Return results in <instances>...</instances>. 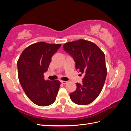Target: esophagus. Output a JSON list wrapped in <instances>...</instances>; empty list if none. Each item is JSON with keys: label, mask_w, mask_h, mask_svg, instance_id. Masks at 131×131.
Segmentation results:
<instances>
[{"label": "esophagus", "mask_w": 131, "mask_h": 131, "mask_svg": "<svg viewBox=\"0 0 131 131\" xmlns=\"http://www.w3.org/2000/svg\"><path fill=\"white\" fill-rule=\"evenodd\" d=\"M61 82L62 83V84H66L67 83V81H61Z\"/></svg>", "instance_id": "1"}]
</instances>
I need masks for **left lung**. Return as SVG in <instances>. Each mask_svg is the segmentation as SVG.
<instances>
[{
	"instance_id": "1",
	"label": "left lung",
	"mask_w": 131,
	"mask_h": 131,
	"mask_svg": "<svg viewBox=\"0 0 131 131\" xmlns=\"http://www.w3.org/2000/svg\"><path fill=\"white\" fill-rule=\"evenodd\" d=\"M63 50L74 59L77 70L84 75L82 84L77 82L76 90L70 94L71 100L79 105L89 104L99 96L105 81L104 53L95 43L83 39L66 43Z\"/></svg>"
}]
</instances>
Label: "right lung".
I'll list each match as a JSON object with an SVG mask.
<instances>
[{"label": "right lung", "instance_id": "right-lung-1", "mask_svg": "<svg viewBox=\"0 0 131 131\" xmlns=\"http://www.w3.org/2000/svg\"><path fill=\"white\" fill-rule=\"evenodd\" d=\"M61 43L39 42L23 50L17 62L18 79L29 100L41 106L52 104L56 100L61 82L45 80L43 73Z\"/></svg>", "mask_w": 131, "mask_h": 131}]
</instances>
